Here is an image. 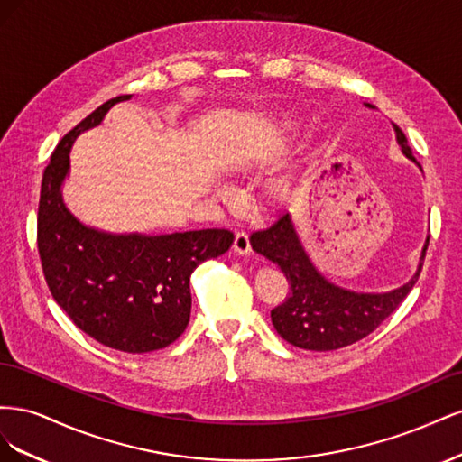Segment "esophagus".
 Here are the masks:
<instances>
[{
  "mask_svg": "<svg viewBox=\"0 0 462 462\" xmlns=\"http://www.w3.org/2000/svg\"><path fill=\"white\" fill-rule=\"evenodd\" d=\"M233 248H235V253L241 254V256H248L250 253H253V246H250L248 235L246 233H236Z\"/></svg>",
  "mask_w": 462,
  "mask_h": 462,
  "instance_id": "esophagus-1",
  "label": "esophagus"
}]
</instances>
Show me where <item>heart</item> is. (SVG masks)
<instances>
[{
    "label": "heart",
    "mask_w": 462,
    "mask_h": 462,
    "mask_svg": "<svg viewBox=\"0 0 462 462\" xmlns=\"http://www.w3.org/2000/svg\"><path fill=\"white\" fill-rule=\"evenodd\" d=\"M299 129V121L292 114H279L270 123L265 125H254V127H248L241 133L231 136L226 144L221 146V162L236 167L246 163L250 158L254 156L258 150L268 146L279 138H287L295 134ZM297 187V175L292 167H282V170L273 171L263 179L260 185V204L265 208H279L285 206L292 194H295Z\"/></svg>",
    "instance_id": "1"
}]
</instances>
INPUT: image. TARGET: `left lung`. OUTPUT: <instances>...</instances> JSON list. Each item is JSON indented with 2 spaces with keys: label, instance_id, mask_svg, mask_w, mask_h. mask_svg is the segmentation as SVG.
I'll return each mask as SVG.
<instances>
[{
  "label": "left lung",
  "instance_id": "8db88e82",
  "mask_svg": "<svg viewBox=\"0 0 462 462\" xmlns=\"http://www.w3.org/2000/svg\"><path fill=\"white\" fill-rule=\"evenodd\" d=\"M365 106L375 109L372 104ZM393 131L402 156L422 171V165L412 156L407 136L397 125H393ZM428 243L430 236H426L416 272L407 283L383 292H368L333 283L316 268L289 212L272 227L250 236V245L256 253L279 265L291 287L287 300L272 310L275 331L291 345L319 353L360 341L397 309L420 275Z\"/></svg>",
  "mask_w": 462,
  "mask_h": 462
}]
</instances>
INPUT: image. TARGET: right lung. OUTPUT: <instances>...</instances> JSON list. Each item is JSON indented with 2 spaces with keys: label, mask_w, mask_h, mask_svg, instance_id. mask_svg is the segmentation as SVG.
<instances>
[{
  "label": "right lung",
  "mask_w": 462,
  "mask_h": 462,
  "mask_svg": "<svg viewBox=\"0 0 462 462\" xmlns=\"http://www.w3.org/2000/svg\"><path fill=\"white\" fill-rule=\"evenodd\" d=\"M131 96L96 107L61 138L42 177L38 253L51 295L75 326L116 351L143 355L171 345L190 318V273L226 254V229L114 233L82 223L63 200L77 138L100 127L107 111Z\"/></svg>",
  "instance_id": "obj_1"
}]
</instances>
